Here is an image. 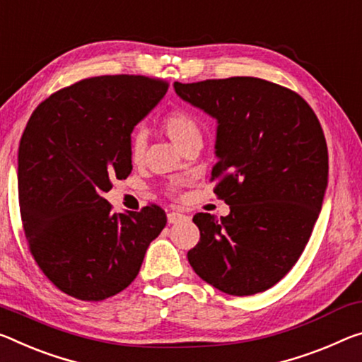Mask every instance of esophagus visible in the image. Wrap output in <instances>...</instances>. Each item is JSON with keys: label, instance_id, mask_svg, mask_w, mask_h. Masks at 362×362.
<instances>
[{"label": "esophagus", "instance_id": "1", "mask_svg": "<svg viewBox=\"0 0 362 362\" xmlns=\"http://www.w3.org/2000/svg\"><path fill=\"white\" fill-rule=\"evenodd\" d=\"M182 221H188V216L182 214V212H177V211H172L168 214V222L169 223H179Z\"/></svg>", "mask_w": 362, "mask_h": 362}]
</instances>
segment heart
<instances>
[{
  "instance_id": "1",
  "label": "heart",
  "mask_w": 362,
  "mask_h": 362,
  "mask_svg": "<svg viewBox=\"0 0 362 362\" xmlns=\"http://www.w3.org/2000/svg\"><path fill=\"white\" fill-rule=\"evenodd\" d=\"M160 125L169 139L182 148L194 139H202V129L190 112L183 109L169 111L160 120ZM145 134L141 130H134L129 136V156L134 164H140L145 154Z\"/></svg>"
}]
</instances>
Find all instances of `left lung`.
<instances>
[{
    "label": "left lung",
    "mask_w": 362,
    "mask_h": 362,
    "mask_svg": "<svg viewBox=\"0 0 362 362\" xmlns=\"http://www.w3.org/2000/svg\"><path fill=\"white\" fill-rule=\"evenodd\" d=\"M217 120L212 179L230 214H194L199 242L188 262L204 282L248 296L282 280L305 250L322 208L329 154L311 106L256 77L174 83Z\"/></svg>",
    "instance_id": "obj_1"
}]
</instances>
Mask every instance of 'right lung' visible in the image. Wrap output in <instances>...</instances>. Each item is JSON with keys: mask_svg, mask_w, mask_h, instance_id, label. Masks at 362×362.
I'll return each mask as SVG.
<instances>
[{"mask_svg": "<svg viewBox=\"0 0 362 362\" xmlns=\"http://www.w3.org/2000/svg\"><path fill=\"white\" fill-rule=\"evenodd\" d=\"M168 87L145 76L85 78L28 119L17 158L22 226L38 267L69 296L101 301L127 288L165 227L159 206L117 214L103 194L129 177V136Z\"/></svg>", "mask_w": 362, "mask_h": 362, "instance_id": "1", "label": "right lung"}]
</instances>
